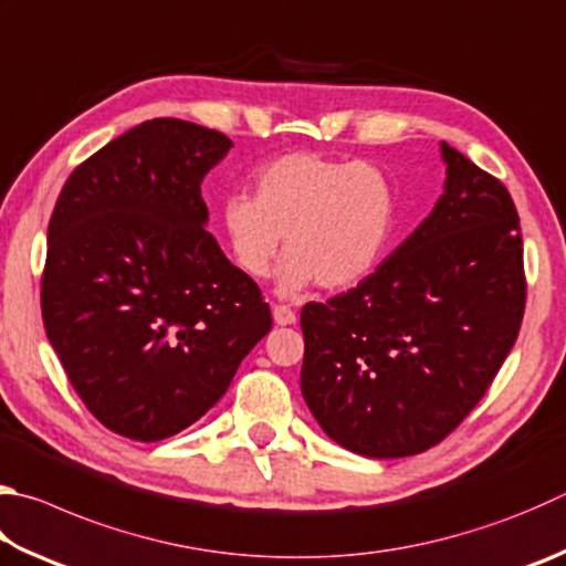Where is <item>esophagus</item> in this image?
Segmentation results:
<instances>
[{
  "instance_id": "34e87169",
  "label": "esophagus",
  "mask_w": 566,
  "mask_h": 566,
  "mask_svg": "<svg viewBox=\"0 0 566 566\" xmlns=\"http://www.w3.org/2000/svg\"><path fill=\"white\" fill-rule=\"evenodd\" d=\"M272 316H274V324H280V326L296 324V312L286 304H272Z\"/></svg>"
}]
</instances>
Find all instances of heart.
Returning a JSON list of instances; mask_svg holds the SVG:
<instances>
[{
    "mask_svg": "<svg viewBox=\"0 0 566 566\" xmlns=\"http://www.w3.org/2000/svg\"><path fill=\"white\" fill-rule=\"evenodd\" d=\"M254 198L232 192L220 220L244 274L264 280L286 250L284 294L312 282L346 290L376 270L394 232L396 190L388 172L368 160L286 153L254 172Z\"/></svg>",
    "mask_w": 566,
    "mask_h": 566,
    "instance_id": "obj_1",
    "label": "heart"
}]
</instances>
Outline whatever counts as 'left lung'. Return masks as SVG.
<instances>
[{
	"label": "left lung",
	"mask_w": 566,
	"mask_h": 566,
	"mask_svg": "<svg viewBox=\"0 0 566 566\" xmlns=\"http://www.w3.org/2000/svg\"><path fill=\"white\" fill-rule=\"evenodd\" d=\"M446 192L354 290L302 310V396L324 433L366 458L438 446L515 346L527 280L510 192L443 143Z\"/></svg>",
	"instance_id": "left-lung-1"
}]
</instances>
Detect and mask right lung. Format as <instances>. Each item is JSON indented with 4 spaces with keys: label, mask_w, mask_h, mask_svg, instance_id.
Returning a JSON list of instances; mask_svg holds the SVG:
<instances>
[{
    "label": "right lung",
    "mask_w": 566,
    "mask_h": 566,
    "mask_svg": "<svg viewBox=\"0 0 566 566\" xmlns=\"http://www.w3.org/2000/svg\"><path fill=\"white\" fill-rule=\"evenodd\" d=\"M220 130L153 118L71 172L49 220L41 316L71 386L113 433L163 440L218 403L270 304L205 230Z\"/></svg>",
    "instance_id": "obj_1"
}]
</instances>
